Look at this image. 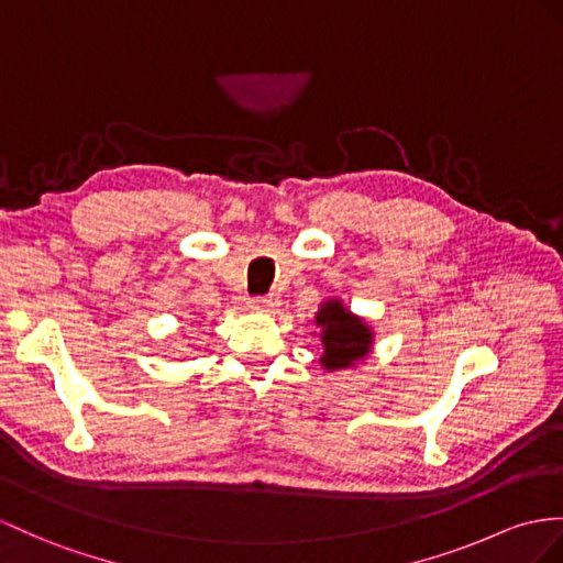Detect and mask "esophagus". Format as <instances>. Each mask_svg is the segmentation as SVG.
Segmentation results:
<instances>
[{
  "mask_svg": "<svg viewBox=\"0 0 563 563\" xmlns=\"http://www.w3.org/2000/svg\"><path fill=\"white\" fill-rule=\"evenodd\" d=\"M279 306V300L274 294H267V296H253L251 298V308L253 310H274Z\"/></svg>",
  "mask_w": 563,
  "mask_h": 563,
  "instance_id": "obj_1",
  "label": "esophagus"
}]
</instances>
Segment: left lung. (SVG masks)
Instances as JSON below:
<instances>
[{
  "label": "left lung",
  "instance_id": "obj_1",
  "mask_svg": "<svg viewBox=\"0 0 563 563\" xmlns=\"http://www.w3.org/2000/svg\"><path fill=\"white\" fill-rule=\"evenodd\" d=\"M318 324L322 327V365L329 369L349 367L353 361L365 358L369 349V329L363 320L353 318L349 310L341 308L339 300H327L318 312Z\"/></svg>",
  "mask_w": 563,
  "mask_h": 563
}]
</instances>
